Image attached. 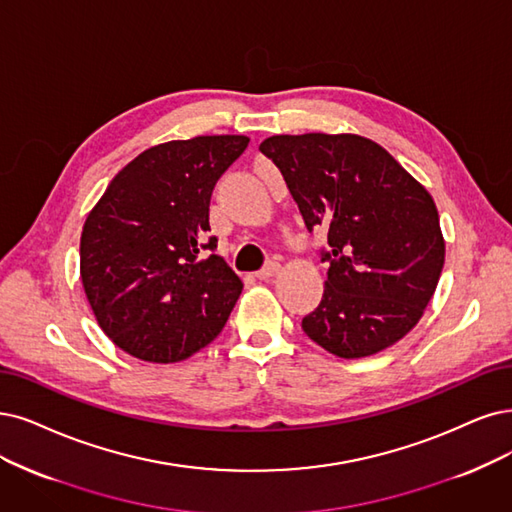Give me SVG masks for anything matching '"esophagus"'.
Returning <instances> with one entry per match:
<instances>
[{
    "label": "esophagus",
    "mask_w": 512,
    "mask_h": 512,
    "mask_svg": "<svg viewBox=\"0 0 512 512\" xmlns=\"http://www.w3.org/2000/svg\"><path fill=\"white\" fill-rule=\"evenodd\" d=\"M278 270H280V263H278V261H268L266 266H263L255 276H257L259 280H270Z\"/></svg>",
    "instance_id": "1"
}]
</instances>
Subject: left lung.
<instances>
[{
  "instance_id": "8db88e82",
  "label": "left lung",
  "mask_w": 512,
  "mask_h": 512,
  "mask_svg": "<svg viewBox=\"0 0 512 512\" xmlns=\"http://www.w3.org/2000/svg\"><path fill=\"white\" fill-rule=\"evenodd\" d=\"M259 151L285 177L308 232L327 230L325 293L301 329L339 358L399 342L422 318L445 261L430 194L358 135H276Z\"/></svg>"
}]
</instances>
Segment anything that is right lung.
I'll list each match as a JSON object with an SVG mask.
<instances>
[{
    "label": "right lung",
    "mask_w": 512,
    "mask_h": 512,
    "mask_svg": "<svg viewBox=\"0 0 512 512\" xmlns=\"http://www.w3.org/2000/svg\"><path fill=\"white\" fill-rule=\"evenodd\" d=\"M249 145L242 135L145 149L107 185L80 240L90 308L111 342L147 363H177L225 327L242 280L206 236L219 177Z\"/></svg>",
    "instance_id": "add662e5"
}]
</instances>
